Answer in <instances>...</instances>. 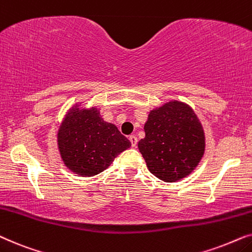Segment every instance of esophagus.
<instances>
[{"mask_svg": "<svg viewBox=\"0 0 252 252\" xmlns=\"http://www.w3.org/2000/svg\"><path fill=\"white\" fill-rule=\"evenodd\" d=\"M129 140H130V143H131V146H132V147H136L137 142H138V139H137V137H136L135 135L129 136Z\"/></svg>", "mask_w": 252, "mask_h": 252, "instance_id": "34e87169", "label": "esophagus"}]
</instances>
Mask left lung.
<instances>
[{
    "label": "left lung",
    "mask_w": 252,
    "mask_h": 252,
    "mask_svg": "<svg viewBox=\"0 0 252 252\" xmlns=\"http://www.w3.org/2000/svg\"><path fill=\"white\" fill-rule=\"evenodd\" d=\"M139 152L151 173L165 182L189 175L202 159L205 137L197 115L187 103L170 101L150 113Z\"/></svg>",
    "instance_id": "1"
}]
</instances>
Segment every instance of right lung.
Instances as JSON below:
<instances>
[{"label": "right lung", "mask_w": 252, "mask_h": 252, "mask_svg": "<svg viewBox=\"0 0 252 252\" xmlns=\"http://www.w3.org/2000/svg\"><path fill=\"white\" fill-rule=\"evenodd\" d=\"M59 149L65 166L80 176L89 177L108 168L131 143L112 123L100 117L96 108H72L58 133Z\"/></svg>", "instance_id": "1"}]
</instances>
